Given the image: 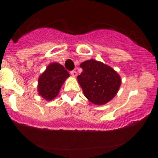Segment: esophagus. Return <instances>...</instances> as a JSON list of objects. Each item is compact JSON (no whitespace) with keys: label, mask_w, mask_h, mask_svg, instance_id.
<instances>
[{"label":"esophagus","mask_w":158,"mask_h":158,"mask_svg":"<svg viewBox=\"0 0 158 158\" xmlns=\"http://www.w3.org/2000/svg\"><path fill=\"white\" fill-rule=\"evenodd\" d=\"M70 74L72 75L73 77H77V72L75 70H73L70 72Z\"/></svg>","instance_id":"34e87169"}]
</instances>
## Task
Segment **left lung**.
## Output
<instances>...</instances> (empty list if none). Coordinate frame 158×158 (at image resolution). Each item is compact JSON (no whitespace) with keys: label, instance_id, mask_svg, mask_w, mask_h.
Masks as SVG:
<instances>
[{"label":"left lung","instance_id":"8db88e82","mask_svg":"<svg viewBox=\"0 0 158 158\" xmlns=\"http://www.w3.org/2000/svg\"><path fill=\"white\" fill-rule=\"evenodd\" d=\"M83 71L77 81L86 98L95 104H104L116 95L120 77L112 68L94 59L82 62Z\"/></svg>","mask_w":158,"mask_h":158}]
</instances>
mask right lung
Returning <instances> with one entry per match:
<instances>
[{
  "label": "right lung",
  "mask_w": 158,
  "mask_h": 158,
  "mask_svg": "<svg viewBox=\"0 0 158 158\" xmlns=\"http://www.w3.org/2000/svg\"><path fill=\"white\" fill-rule=\"evenodd\" d=\"M69 77V73L62 65L51 63L39 78V94L47 100H53L58 94L62 84Z\"/></svg>",
  "instance_id": "1"
}]
</instances>
